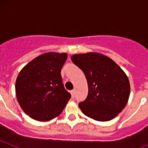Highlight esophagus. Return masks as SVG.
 <instances>
[{
  "mask_svg": "<svg viewBox=\"0 0 148 148\" xmlns=\"http://www.w3.org/2000/svg\"><path fill=\"white\" fill-rule=\"evenodd\" d=\"M70 93H71L72 98L74 99V97H75V90H71V91H70Z\"/></svg>",
  "mask_w": 148,
  "mask_h": 148,
  "instance_id": "esophagus-1",
  "label": "esophagus"
}]
</instances>
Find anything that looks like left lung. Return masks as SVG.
Wrapping results in <instances>:
<instances>
[{
  "mask_svg": "<svg viewBox=\"0 0 148 148\" xmlns=\"http://www.w3.org/2000/svg\"><path fill=\"white\" fill-rule=\"evenodd\" d=\"M71 60L84 72L88 95L78 104L85 116L99 121L113 119L125 108L130 85L125 73L108 56L98 53L75 54Z\"/></svg>",
  "mask_w": 148,
  "mask_h": 148,
  "instance_id": "1",
  "label": "left lung"
}]
</instances>
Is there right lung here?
Masks as SVG:
<instances>
[{"label":"right lung","mask_w":148,"mask_h":148,"mask_svg":"<svg viewBox=\"0 0 148 148\" xmlns=\"http://www.w3.org/2000/svg\"><path fill=\"white\" fill-rule=\"evenodd\" d=\"M66 53H46L29 62L15 82L18 101L31 118L47 121L61 114L71 95L62 84L61 71Z\"/></svg>","instance_id":"right-lung-1"}]
</instances>
